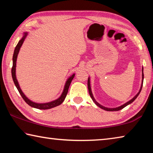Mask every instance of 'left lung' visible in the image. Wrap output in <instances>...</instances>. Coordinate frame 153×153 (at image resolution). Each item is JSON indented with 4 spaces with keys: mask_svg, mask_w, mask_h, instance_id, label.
<instances>
[{
    "mask_svg": "<svg viewBox=\"0 0 153 153\" xmlns=\"http://www.w3.org/2000/svg\"><path fill=\"white\" fill-rule=\"evenodd\" d=\"M143 79H144V74H143V67H142V86H141V88H140V91L138 92V94H137L135 96V97H134L132 98V99L129 100V101H128V102L125 103V104H124V105H121V106H120V107H117V108H107V107H103V106L100 105L99 104V103L96 101L95 99H94V97H93V95H92V91H91V88H90V78H88V92H89V94H90V97L92 98V100L95 102V104L97 105L98 106V107H99L100 108H102V109H104V110H105V111H120V110H121V109H122V108H123L124 107H126L127 105L131 104V103L132 102H134V100H135L136 98L137 97H138V96L139 95V94H140V92H141V90H142V85H143Z\"/></svg>",
    "mask_w": 153,
    "mask_h": 153,
    "instance_id": "8db88e82",
    "label": "left lung"
}]
</instances>
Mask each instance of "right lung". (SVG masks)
I'll use <instances>...</instances> for the list:
<instances>
[{
	"mask_svg": "<svg viewBox=\"0 0 153 153\" xmlns=\"http://www.w3.org/2000/svg\"><path fill=\"white\" fill-rule=\"evenodd\" d=\"M27 34V33H24V37L22 38V40H20L19 41V42H18V44L16 46V47H15V48L13 56V67L11 69V75H12L13 80L14 84L15 85V86H16V88H17L18 91H19V94H21L22 97L23 98V99L25 100V102H26L27 105H29L30 106H31V107H32L38 108V109H49V108L55 107H56V106L61 105V103L63 102V100H65V97H66L67 92H68L69 85H70L72 79H74L75 74L72 75V76L67 80L66 84H65V85L63 92V93H62L61 97H59L58 99H56L55 100H54V101H52L50 102H47V103H36V102L31 101L30 100L28 99V98L24 95V93H23L22 90H21L20 87L19 86V84H18V82L16 79V76H15V67H16V61H17V55H18V53H19V51L21 46H22V44L24 42V40H25V37H26Z\"/></svg>",
	"mask_w": 153,
	"mask_h": 153,
	"instance_id": "right-lung-1",
	"label": "right lung"
}]
</instances>
